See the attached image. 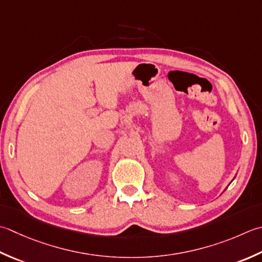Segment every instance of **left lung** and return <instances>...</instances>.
<instances>
[{
	"label": "left lung",
	"mask_w": 262,
	"mask_h": 262,
	"mask_svg": "<svg viewBox=\"0 0 262 262\" xmlns=\"http://www.w3.org/2000/svg\"><path fill=\"white\" fill-rule=\"evenodd\" d=\"M235 177H236V176H235Z\"/></svg>",
	"instance_id": "left-lung-1"
}]
</instances>
